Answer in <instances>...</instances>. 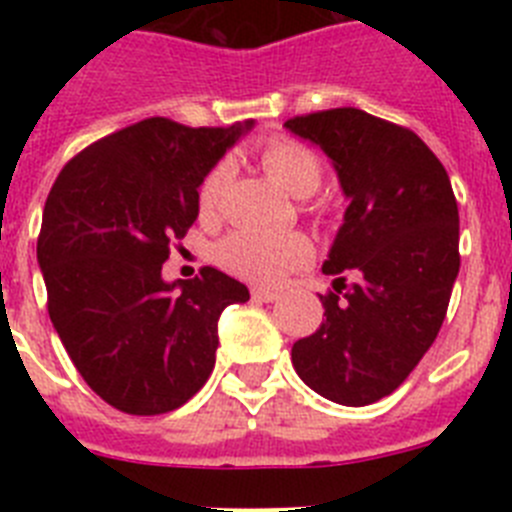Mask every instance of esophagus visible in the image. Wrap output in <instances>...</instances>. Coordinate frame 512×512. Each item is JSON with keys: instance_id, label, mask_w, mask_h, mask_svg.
Returning <instances> with one entry per match:
<instances>
[{"instance_id": "esophagus-1", "label": "esophagus", "mask_w": 512, "mask_h": 512, "mask_svg": "<svg viewBox=\"0 0 512 512\" xmlns=\"http://www.w3.org/2000/svg\"><path fill=\"white\" fill-rule=\"evenodd\" d=\"M251 297H253V300H259V302H274V300H279V292H277V289L253 287Z\"/></svg>"}]
</instances>
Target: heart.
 I'll use <instances>...</instances> for the list:
<instances>
[{"label":"heart","instance_id":"b5f03b06","mask_svg":"<svg viewBox=\"0 0 512 512\" xmlns=\"http://www.w3.org/2000/svg\"><path fill=\"white\" fill-rule=\"evenodd\" d=\"M259 164L282 189L295 197H307L323 182V161L312 148L287 135H274L259 148ZM228 166L215 164L197 189L202 215H212L223 197ZM217 264L230 274L251 282L274 284L292 269L312 259V246L300 233H266V230H235L217 243Z\"/></svg>","mask_w":512,"mask_h":512}]
</instances>
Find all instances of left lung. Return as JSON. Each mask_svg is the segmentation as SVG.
<instances>
[{"label": "left lung", "instance_id": "1", "mask_svg": "<svg viewBox=\"0 0 512 512\" xmlns=\"http://www.w3.org/2000/svg\"><path fill=\"white\" fill-rule=\"evenodd\" d=\"M333 161L348 197L323 274L325 318L292 346L307 387L338 405L392 395L436 341L459 274V207L436 153L356 107L284 122ZM355 279L348 283L347 277Z\"/></svg>", "mask_w": 512, "mask_h": 512}]
</instances>
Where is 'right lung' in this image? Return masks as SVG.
<instances>
[{
    "instance_id": "1",
    "label": "right lung",
    "mask_w": 512,
    "mask_h": 512,
    "mask_svg": "<svg viewBox=\"0 0 512 512\" xmlns=\"http://www.w3.org/2000/svg\"><path fill=\"white\" fill-rule=\"evenodd\" d=\"M248 128L148 117L76 153L45 200L48 315L84 382L122 413H171L197 395L215 366L220 312L248 300L246 284L212 266L161 279L197 220L200 182Z\"/></svg>"
}]
</instances>
